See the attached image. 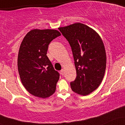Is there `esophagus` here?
Listing matches in <instances>:
<instances>
[{"mask_svg": "<svg viewBox=\"0 0 125 125\" xmlns=\"http://www.w3.org/2000/svg\"><path fill=\"white\" fill-rule=\"evenodd\" d=\"M64 69H62L61 70V74H62V75H63V74H64Z\"/></svg>", "mask_w": 125, "mask_h": 125, "instance_id": "obj_1", "label": "esophagus"}]
</instances>
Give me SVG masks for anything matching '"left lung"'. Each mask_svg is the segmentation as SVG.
I'll return each instance as SVG.
<instances>
[{"mask_svg": "<svg viewBox=\"0 0 125 125\" xmlns=\"http://www.w3.org/2000/svg\"><path fill=\"white\" fill-rule=\"evenodd\" d=\"M71 45L76 77L71 82L74 92L86 96L96 90L104 78L106 55L104 43L94 29L81 23L59 28Z\"/></svg>", "mask_w": 125, "mask_h": 125, "instance_id": "left-lung-1", "label": "left lung"}]
</instances>
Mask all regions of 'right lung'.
I'll return each instance as SVG.
<instances>
[{"label": "right lung", "instance_id": "obj_1", "mask_svg": "<svg viewBox=\"0 0 125 125\" xmlns=\"http://www.w3.org/2000/svg\"><path fill=\"white\" fill-rule=\"evenodd\" d=\"M53 29H33L21 42L18 58V68L23 85L30 94L41 98L52 95L60 74L47 56L49 44L61 36Z\"/></svg>", "mask_w": 125, "mask_h": 125}]
</instances>
